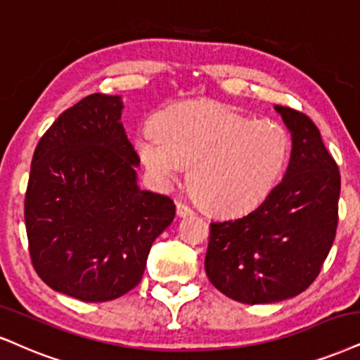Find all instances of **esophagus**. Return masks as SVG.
Masks as SVG:
<instances>
[{"label":"esophagus","mask_w":360,"mask_h":360,"mask_svg":"<svg viewBox=\"0 0 360 360\" xmlns=\"http://www.w3.org/2000/svg\"><path fill=\"white\" fill-rule=\"evenodd\" d=\"M192 214H193V210L188 205H185V203H181V202L176 203V215L187 217V215H192Z\"/></svg>","instance_id":"obj_1"}]
</instances>
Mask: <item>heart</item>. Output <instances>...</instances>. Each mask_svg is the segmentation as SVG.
I'll use <instances>...</instances> for the list:
<instances>
[{"label":"heart","mask_w":360,"mask_h":360,"mask_svg":"<svg viewBox=\"0 0 360 360\" xmlns=\"http://www.w3.org/2000/svg\"><path fill=\"white\" fill-rule=\"evenodd\" d=\"M136 150L162 185L190 167V190L205 210L240 215L264 202L281 180L290 136L275 120L198 101L168 110L158 127L145 125Z\"/></svg>","instance_id":"1"}]
</instances>
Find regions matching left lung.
<instances>
[{
  "instance_id": "left-lung-1",
  "label": "left lung",
  "mask_w": 360,
  "mask_h": 360,
  "mask_svg": "<svg viewBox=\"0 0 360 360\" xmlns=\"http://www.w3.org/2000/svg\"><path fill=\"white\" fill-rule=\"evenodd\" d=\"M292 135L285 176L240 219L212 221L205 272L224 295L272 304L304 292L329 255L339 220L340 173L307 115L275 105Z\"/></svg>"
}]
</instances>
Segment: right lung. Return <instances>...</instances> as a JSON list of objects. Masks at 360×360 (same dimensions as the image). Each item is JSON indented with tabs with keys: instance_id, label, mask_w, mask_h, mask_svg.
<instances>
[{
	"instance_id": "right-lung-1",
	"label": "right lung",
	"mask_w": 360,
	"mask_h": 360,
	"mask_svg": "<svg viewBox=\"0 0 360 360\" xmlns=\"http://www.w3.org/2000/svg\"><path fill=\"white\" fill-rule=\"evenodd\" d=\"M120 96L93 93L38 141L25 197L30 257L53 290L106 302L136 287L155 238L175 219L167 195L136 184L140 157Z\"/></svg>"
}]
</instances>
